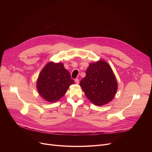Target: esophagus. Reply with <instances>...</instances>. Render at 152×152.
<instances>
[{
  "label": "esophagus",
  "instance_id": "obj_1",
  "mask_svg": "<svg viewBox=\"0 0 152 152\" xmlns=\"http://www.w3.org/2000/svg\"><path fill=\"white\" fill-rule=\"evenodd\" d=\"M75 83H76V84H79V79H75Z\"/></svg>",
  "mask_w": 152,
  "mask_h": 152
}]
</instances>
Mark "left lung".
<instances>
[{
  "label": "left lung",
  "mask_w": 152,
  "mask_h": 152,
  "mask_svg": "<svg viewBox=\"0 0 152 152\" xmlns=\"http://www.w3.org/2000/svg\"><path fill=\"white\" fill-rule=\"evenodd\" d=\"M80 86L86 97L94 105L102 106L112 100L118 84L113 72L103 60L91 63Z\"/></svg>",
  "instance_id": "8db88e82"
}]
</instances>
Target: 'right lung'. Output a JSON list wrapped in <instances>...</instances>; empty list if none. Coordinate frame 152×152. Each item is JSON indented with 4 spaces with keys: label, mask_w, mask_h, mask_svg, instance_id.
<instances>
[{
    "label": "right lung",
    "mask_w": 152,
    "mask_h": 152,
    "mask_svg": "<svg viewBox=\"0 0 152 152\" xmlns=\"http://www.w3.org/2000/svg\"><path fill=\"white\" fill-rule=\"evenodd\" d=\"M73 83L74 80L62 63L50 62L39 74L37 88L42 98L49 102H55L66 94Z\"/></svg>",
    "instance_id": "obj_1"
}]
</instances>
